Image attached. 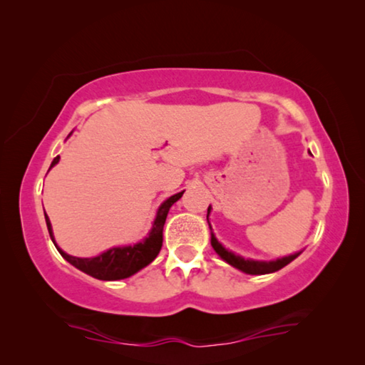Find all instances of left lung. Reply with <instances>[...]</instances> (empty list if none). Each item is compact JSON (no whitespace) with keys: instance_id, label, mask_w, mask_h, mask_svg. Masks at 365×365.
Returning <instances> with one entry per match:
<instances>
[{"instance_id":"8db88e82","label":"left lung","mask_w":365,"mask_h":365,"mask_svg":"<svg viewBox=\"0 0 365 365\" xmlns=\"http://www.w3.org/2000/svg\"><path fill=\"white\" fill-rule=\"evenodd\" d=\"M210 210H211V206L207 207V216H210ZM207 222H210V221H207ZM210 229H211V224H210ZM211 245H212L214 250H216L217 255L224 259V262H227L229 264H232L234 268L244 271V273H247V274L274 273V271L284 268L286 264H289L292 262V259H296L300 255V252H299V253H294V255L273 259V262H257V259H245V258H242L239 255H235V253H232V252L225 250V248L221 244H219L216 237H214L212 229H211Z\"/></svg>"}]
</instances>
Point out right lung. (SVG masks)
<instances>
[{
	"mask_svg": "<svg viewBox=\"0 0 365 365\" xmlns=\"http://www.w3.org/2000/svg\"><path fill=\"white\" fill-rule=\"evenodd\" d=\"M58 160H60V155H56L53 162H51L50 169L55 164H58ZM182 195L183 192L173 195L159 206L151 232H149V235L143 242H138L135 245L113 247L110 248V250L101 253V255L92 257V258H78L63 252L61 248L56 245L53 230H51V224L47 214H45V221H47L48 234L51 237V240H53L56 250L60 252V255L65 258L66 262H69L73 266H76V268L83 271V273L96 277V279H102V281L125 279V277H130L135 273H138V271L143 269L144 266H148L155 257L159 255L160 247H162V230H164L167 214H169L170 206L182 198Z\"/></svg>",
	"mask_w": 365,
	"mask_h": 365,
	"instance_id": "1",
	"label": "right lung"
}]
</instances>
